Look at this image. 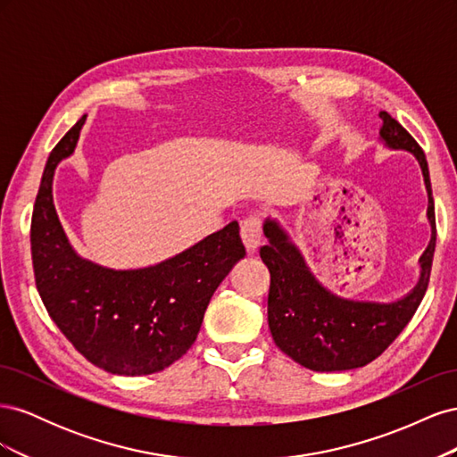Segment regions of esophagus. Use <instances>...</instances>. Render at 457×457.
Here are the masks:
<instances>
[{
  "label": "esophagus",
  "mask_w": 457,
  "mask_h": 457,
  "mask_svg": "<svg viewBox=\"0 0 457 457\" xmlns=\"http://www.w3.org/2000/svg\"><path fill=\"white\" fill-rule=\"evenodd\" d=\"M240 234H242L245 250L253 253L261 244V217L259 215H247L240 225Z\"/></svg>",
  "instance_id": "34e87169"
}]
</instances>
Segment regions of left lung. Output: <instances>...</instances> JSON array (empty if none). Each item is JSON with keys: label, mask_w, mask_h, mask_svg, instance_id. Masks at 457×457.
Segmentation results:
<instances>
[{"label": "left lung", "mask_w": 457, "mask_h": 457, "mask_svg": "<svg viewBox=\"0 0 457 457\" xmlns=\"http://www.w3.org/2000/svg\"><path fill=\"white\" fill-rule=\"evenodd\" d=\"M379 118L381 141L418 158L428 195L427 217L433 234L420 259V282L411 294L395 303L337 297L314 278L276 220L267 219L262 227L269 244L259 253L270 272L269 328L272 339L282 353L312 371H343L376 361L416 314L431 276L436 225L427 160L418 141L389 112L383 110Z\"/></svg>", "instance_id": "8db88e82"}]
</instances>
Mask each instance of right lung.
Segmentation results:
<instances>
[{
    "label": "right lung",
    "mask_w": 457,
    "mask_h": 457,
    "mask_svg": "<svg viewBox=\"0 0 457 457\" xmlns=\"http://www.w3.org/2000/svg\"><path fill=\"white\" fill-rule=\"evenodd\" d=\"M86 116L53 148L34 204L30 244L41 301L79 354L116 376H148L196 341L217 286L245 255L232 220L154 267L114 270L81 259L53 204V173L71 156Z\"/></svg>",
    "instance_id": "1"
}]
</instances>
